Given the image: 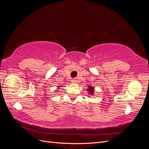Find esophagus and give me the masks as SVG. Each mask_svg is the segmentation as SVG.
<instances>
[{
	"mask_svg": "<svg viewBox=\"0 0 149 149\" xmlns=\"http://www.w3.org/2000/svg\"><path fill=\"white\" fill-rule=\"evenodd\" d=\"M71 81H72V83H77V81H76V79H73V80Z\"/></svg>",
	"mask_w": 149,
	"mask_h": 149,
	"instance_id": "esophagus-1",
	"label": "esophagus"
}]
</instances>
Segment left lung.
Instances as JSON below:
<instances>
[{
    "instance_id": "obj_1",
    "label": "left lung",
    "mask_w": 149,
    "mask_h": 149,
    "mask_svg": "<svg viewBox=\"0 0 149 149\" xmlns=\"http://www.w3.org/2000/svg\"><path fill=\"white\" fill-rule=\"evenodd\" d=\"M87 91L89 93V96H91V95L93 96L94 94V88L92 86H88Z\"/></svg>"
}]
</instances>
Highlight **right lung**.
I'll use <instances>...</instances> for the list:
<instances>
[{"label":"right lung","mask_w":149,"mask_h":149,"mask_svg":"<svg viewBox=\"0 0 149 149\" xmlns=\"http://www.w3.org/2000/svg\"><path fill=\"white\" fill-rule=\"evenodd\" d=\"M60 87H61V86H58V88H57V89H59ZM57 91H58V90H57Z\"/></svg>","instance_id":"add662e5"}]
</instances>
